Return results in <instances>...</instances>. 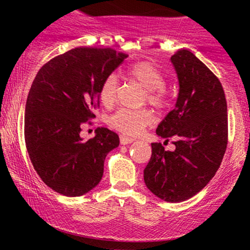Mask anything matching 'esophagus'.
<instances>
[{"mask_svg":"<svg viewBox=\"0 0 250 250\" xmlns=\"http://www.w3.org/2000/svg\"><path fill=\"white\" fill-rule=\"evenodd\" d=\"M120 141H121V145H128V143H131L134 141L133 137H128L125 135H121L120 136Z\"/></svg>","mask_w":250,"mask_h":250,"instance_id":"1","label":"esophagus"}]
</instances>
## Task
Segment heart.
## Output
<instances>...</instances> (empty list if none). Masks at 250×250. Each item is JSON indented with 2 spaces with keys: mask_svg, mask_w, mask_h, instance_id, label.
Wrapping results in <instances>:
<instances>
[{
  "mask_svg": "<svg viewBox=\"0 0 250 250\" xmlns=\"http://www.w3.org/2000/svg\"><path fill=\"white\" fill-rule=\"evenodd\" d=\"M129 79L137 81L146 89L145 101L151 105L162 108L168 102V91L165 87V75L156 65L147 61L134 63L125 70ZM119 89V81L115 74H109L101 82L99 90L100 101L105 107H110L115 102ZM154 120V115L148 108L128 109L120 108L108 117L110 127L125 135L136 136Z\"/></svg>",
  "mask_w": 250,
  "mask_h": 250,
  "instance_id": "heart-1",
  "label": "heart"
}]
</instances>
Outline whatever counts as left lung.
<instances>
[{"label":"left lung","instance_id":"8db88e82","mask_svg":"<svg viewBox=\"0 0 250 250\" xmlns=\"http://www.w3.org/2000/svg\"><path fill=\"white\" fill-rule=\"evenodd\" d=\"M179 77L176 105L156 129L175 150L151 143L143 170L151 193L167 202H182L202 190L214 177L228 145V114L222 84L193 53L181 49L171 56Z\"/></svg>","mask_w":250,"mask_h":250}]
</instances>
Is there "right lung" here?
Listing matches in <instances>:
<instances>
[{
	"label": "right lung",
	"instance_id": "right-lung-1",
	"mask_svg": "<svg viewBox=\"0 0 250 250\" xmlns=\"http://www.w3.org/2000/svg\"><path fill=\"white\" fill-rule=\"evenodd\" d=\"M127 57L111 48L80 47L55 56L36 74L25 103V147L36 173L56 193L80 196L101 181L119 135L99 127L83 141L80 133L83 123L95 119L103 79Z\"/></svg>",
	"mask_w": 250,
	"mask_h": 250
}]
</instances>
